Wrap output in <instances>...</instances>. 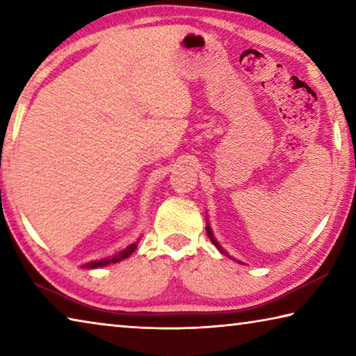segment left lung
I'll list each match as a JSON object with an SVG mask.
<instances>
[{
	"label": "left lung",
	"instance_id": "1",
	"mask_svg": "<svg viewBox=\"0 0 356 356\" xmlns=\"http://www.w3.org/2000/svg\"><path fill=\"white\" fill-rule=\"evenodd\" d=\"M206 231H207V236L210 237V240H212V243L216 246V248H218L221 252H222V254H226V252L225 251H222V248H221V246L218 245V242H216V240L213 238V236H212V231H210V226H206Z\"/></svg>",
	"mask_w": 356,
	"mask_h": 356
}]
</instances>
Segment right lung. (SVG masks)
<instances>
[{
	"label": "right lung",
	"instance_id": "add662e5",
	"mask_svg": "<svg viewBox=\"0 0 356 356\" xmlns=\"http://www.w3.org/2000/svg\"><path fill=\"white\" fill-rule=\"evenodd\" d=\"M135 250H136V243H131L130 246H127V248H125L124 251H120L119 254H116L114 257L102 259V261H95V262H88L86 265H83V267H86V268H99V267H105V265H108V264H116L119 261H122V259L129 257Z\"/></svg>",
	"mask_w": 356,
	"mask_h": 356
}]
</instances>
